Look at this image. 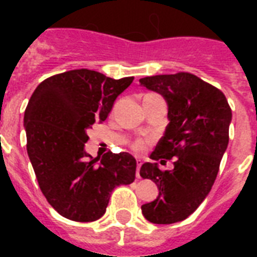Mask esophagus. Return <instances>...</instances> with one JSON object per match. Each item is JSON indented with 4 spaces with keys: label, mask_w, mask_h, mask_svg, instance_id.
<instances>
[{
    "label": "esophagus",
    "mask_w": 257,
    "mask_h": 257,
    "mask_svg": "<svg viewBox=\"0 0 257 257\" xmlns=\"http://www.w3.org/2000/svg\"><path fill=\"white\" fill-rule=\"evenodd\" d=\"M136 161H137L136 177H137V179H140V167H141V164H143V163H141V159H139V157H137V159H136Z\"/></svg>",
    "instance_id": "34e87169"
}]
</instances>
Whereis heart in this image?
<instances>
[{"mask_svg": "<svg viewBox=\"0 0 257 257\" xmlns=\"http://www.w3.org/2000/svg\"><path fill=\"white\" fill-rule=\"evenodd\" d=\"M132 147H133V149H135V151H143V149L145 148V143H144V141L139 140V141H136V143H135Z\"/></svg>", "mask_w": 257, "mask_h": 257, "instance_id": "heart-1", "label": "heart"}]
</instances>
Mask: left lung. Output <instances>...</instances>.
<instances>
[{
  "instance_id": "1",
  "label": "left lung",
  "mask_w": 257,
  "mask_h": 257,
  "mask_svg": "<svg viewBox=\"0 0 257 257\" xmlns=\"http://www.w3.org/2000/svg\"><path fill=\"white\" fill-rule=\"evenodd\" d=\"M140 85L164 97L169 124L151 155L163 164L175 159L172 171L145 163L143 179H151L159 196L141 207L153 224L185 220L211 192L227 151L232 110L223 92L191 73L159 74L140 78Z\"/></svg>"
}]
</instances>
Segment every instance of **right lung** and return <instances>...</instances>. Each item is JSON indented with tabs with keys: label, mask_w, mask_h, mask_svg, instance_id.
<instances>
[{
	"label": "right lung",
	"mask_w": 257,
	"mask_h": 257,
	"mask_svg": "<svg viewBox=\"0 0 257 257\" xmlns=\"http://www.w3.org/2000/svg\"><path fill=\"white\" fill-rule=\"evenodd\" d=\"M132 81L76 69L46 78L30 97L24 116L28 156L48 203L66 219H100L113 189L135 181L132 155L109 152L100 159L85 151L86 131L106 120Z\"/></svg>",
	"instance_id": "right-lung-1"
}]
</instances>
